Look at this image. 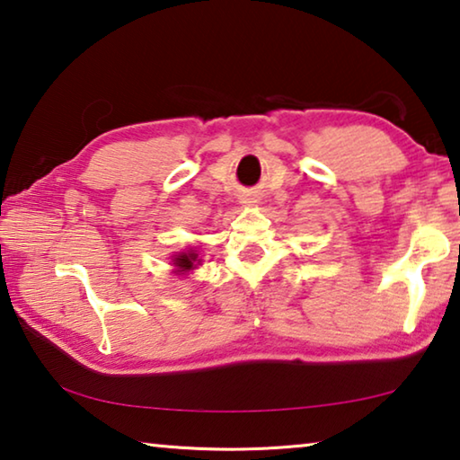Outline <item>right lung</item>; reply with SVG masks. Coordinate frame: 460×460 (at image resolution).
I'll return each mask as SVG.
<instances>
[{"label": "right lung", "mask_w": 460, "mask_h": 460, "mask_svg": "<svg viewBox=\"0 0 460 460\" xmlns=\"http://www.w3.org/2000/svg\"><path fill=\"white\" fill-rule=\"evenodd\" d=\"M174 266L176 271H189L192 268H197L200 260H199V253L194 252V249H189V252H181L178 255H174Z\"/></svg>", "instance_id": "obj_1"}]
</instances>
